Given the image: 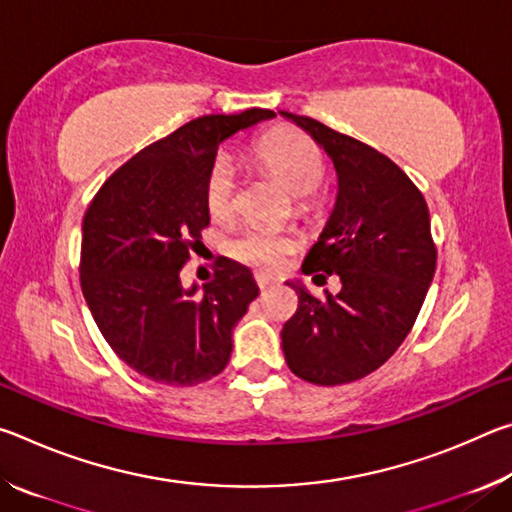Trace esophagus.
<instances>
[{
  "mask_svg": "<svg viewBox=\"0 0 512 512\" xmlns=\"http://www.w3.org/2000/svg\"><path fill=\"white\" fill-rule=\"evenodd\" d=\"M255 280H257V287H259V289H262V291H268V289H271V287H273V280H268V277H266V275H257V277H255Z\"/></svg>",
  "mask_w": 512,
  "mask_h": 512,
  "instance_id": "esophagus-1",
  "label": "esophagus"
}]
</instances>
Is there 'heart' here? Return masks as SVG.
<instances>
[{
    "label": "heart",
    "mask_w": 512,
    "mask_h": 512,
    "mask_svg": "<svg viewBox=\"0 0 512 512\" xmlns=\"http://www.w3.org/2000/svg\"><path fill=\"white\" fill-rule=\"evenodd\" d=\"M255 160L266 169L291 196L305 198L314 194L323 180V155L307 135L298 131H275L259 140ZM237 169L230 158L219 155L205 176V205L214 219H228L237 207ZM296 244L287 235L271 230H246L230 239L228 253L250 266L277 271Z\"/></svg>",
    "instance_id": "obj_1"
}]
</instances>
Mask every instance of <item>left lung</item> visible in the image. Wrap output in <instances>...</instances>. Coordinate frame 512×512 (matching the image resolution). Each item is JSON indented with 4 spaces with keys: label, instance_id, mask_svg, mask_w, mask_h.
<instances>
[{
    "label": "left lung",
    "instance_id": "1",
    "mask_svg": "<svg viewBox=\"0 0 512 512\" xmlns=\"http://www.w3.org/2000/svg\"><path fill=\"white\" fill-rule=\"evenodd\" d=\"M280 115L327 153L336 201L302 262L314 284L341 277L325 300L300 280L296 316L282 327V352L293 375L318 386L350 384L393 357L436 273L429 207L409 176L386 155L311 117Z\"/></svg>",
    "mask_w": 512,
    "mask_h": 512
}]
</instances>
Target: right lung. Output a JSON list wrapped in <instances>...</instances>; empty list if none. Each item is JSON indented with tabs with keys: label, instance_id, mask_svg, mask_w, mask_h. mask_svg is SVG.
<instances>
[{
	"label": "right lung",
	"instance_id": "obj_1",
	"mask_svg": "<svg viewBox=\"0 0 512 512\" xmlns=\"http://www.w3.org/2000/svg\"><path fill=\"white\" fill-rule=\"evenodd\" d=\"M273 117L250 108L189 121L112 173L85 212V302L117 357L146 379L196 386L228 366L232 329L259 296L253 273L223 257L212 282L185 287L180 271L210 225L203 189L219 146Z\"/></svg>",
	"mask_w": 512,
	"mask_h": 512
}]
</instances>
